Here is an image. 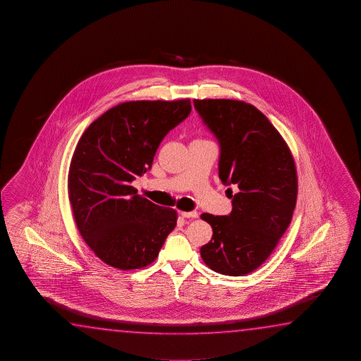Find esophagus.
<instances>
[{
  "mask_svg": "<svg viewBox=\"0 0 361 361\" xmlns=\"http://www.w3.org/2000/svg\"><path fill=\"white\" fill-rule=\"evenodd\" d=\"M180 216H182V217H185V219H197V217H198V212H196V211H190V212H180Z\"/></svg>",
  "mask_w": 361,
  "mask_h": 361,
  "instance_id": "1",
  "label": "esophagus"
}]
</instances>
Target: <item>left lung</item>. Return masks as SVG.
<instances>
[{
    "instance_id": "obj_1",
    "label": "left lung",
    "mask_w": 361,
    "mask_h": 361,
    "mask_svg": "<svg viewBox=\"0 0 361 361\" xmlns=\"http://www.w3.org/2000/svg\"><path fill=\"white\" fill-rule=\"evenodd\" d=\"M220 144L219 177L238 187L227 216L202 214L214 235L201 247L208 268L240 276L269 257L293 216L298 180L287 142L252 104L236 99H193Z\"/></svg>"
}]
</instances>
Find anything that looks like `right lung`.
I'll use <instances>...</instances> for the list:
<instances>
[{
    "label": "right lung",
    "instance_id": "right-lung-1",
    "mask_svg": "<svg viewBox=\"0 0 361 361\" xmlns=\"http://www.w3.org/2000/svg\"><path fill=\"white\" fill-rule=\"evenodd\" d=\"M190 110V99L123 102L80 136L68 195L82 238L107 265L133 270L153 263L177 225L176 209L139 196L131 182L152 168L165 135Z\"/></svg>",
    "mask_w": 361,
    "mask_h": 361
}]
</instances>
